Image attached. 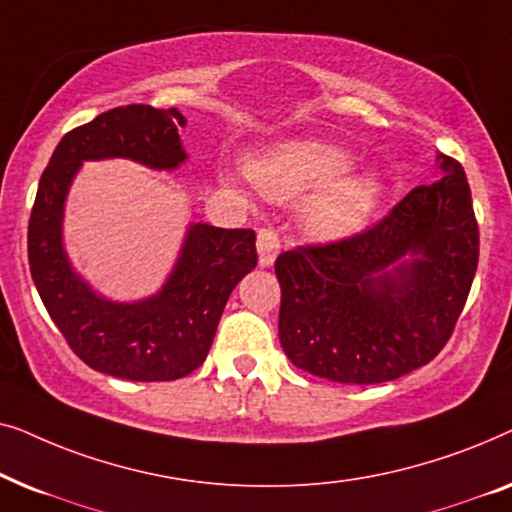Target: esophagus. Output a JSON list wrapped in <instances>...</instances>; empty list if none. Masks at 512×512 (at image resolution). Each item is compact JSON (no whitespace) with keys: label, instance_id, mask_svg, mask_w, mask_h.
I'll use <instances>...</instances> for the list:
<instances>
[{"label":"esophagus","instance_id":"34e87169","mask_svg":"<svg viewBox=\"0 0 512 512\" xmlns=\"http://www.w3.org/2000/svg\"><path fill=\"white\" fill-rule=\"evenodd\" d=\"M256 249H258V265H261V268H270L279 254V237L272 233V230H265V228L258 230Z\"/></svg>","mask_w":512,"mask_h":512}]
</instances>
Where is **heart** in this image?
Masks as SVG:
<instances>
[{"label": "heart", "mask_w": 512, "mask_h": 512, "mask_svg": "<svg viewBox=\"0 0 512 512\" xmlns=\"http://www.w3.org/2000/svg\"><path fill=\"white\" fill-rule=\"evenodd\" d=\"M349 151L324 139H289L247 163L249 179L265 198L291 202L314 195L303 209V226L314 240L333 242L354 235L382 198L380 179L349 172Z\"/></svg>", "instance_id": "obj_1"}]
</instances>
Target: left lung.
I'll return each mask as SVG.
<instances>
[{"mask_svg":"<svg viewBox=\"0 0 512 512\" xmlns=\"http://www.w3.org/2000/svg\"><path fill=\"white\" fill-rule=\"evenodd\" d=\"M436 160L443 177L410 191L375 228L279 254V342L293 366L377 384L426 366L450 340L480 240L464 167Z\"/></svg>","mask_w":512,"mask_h":512,"instance_id":"1","label":"left lung"}]
</instances>
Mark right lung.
Masks as SVG:
<instances>
[{"instance_id":"obj_1","label":"right lung","mask_w":512,"mask_h":512,"mask_svg":"<svg viewBox=\"0 0 512 512\" xmlns=\"http://www.w3.org/2000/svg\"><path fill=\"white\" fill-rule=\"evenodd\" d=\"M177 109L128 104L67 132L41 174L27 256L53 324L83 363L132 382H167L207 359L216 326L237 282L256 268L254 230L188 223L165 284L153 296L111 300L95 291L69 261L62 223L69 188L88 160L123 158L149 170L174 172L186 163Z\"/></svg>"}]
</instances>
